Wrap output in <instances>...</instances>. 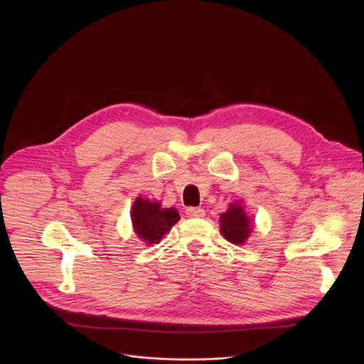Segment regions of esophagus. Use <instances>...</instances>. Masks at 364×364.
Listing matches in <instances>:
<instances>
[{
  "label": "esophagus",
  "instance_id": "esophagus-1",
  "mask_svg": "<svg viewBox=\"0 0 364 364\" xmlns=\"http://www.w3.org/2000/svg\"><path fill=\"white\" fill-rule=\"evenodd\" d=\"M186 215L187 218H194V219H198V218H204V210L200 209V207H188V209L186 210Z\"/></svg>",
  "mask_w": 364,
  "mask_h": 364
}]
</instances>
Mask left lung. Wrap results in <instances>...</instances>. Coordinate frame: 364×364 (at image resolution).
<instances>
[{
	"instance_id": "1",
	"label": "left lung",
	"mask_w": 364,
	"mask_h": 364,
	"mask_svg": "<svg viewBox=\"0 0 364 364\" xmlns=\"http://www.w3.org/2000/svg\"><path fill=\"white\" fill-rule=\"evenodd\" d=\"M220 232L233 245H243L252 233V222L240 203H232L220 215Z\"/></svg>"
}]
</instances>
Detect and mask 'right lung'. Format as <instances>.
I'll use <instances>...</instances> for the list:
<instances>
[{
	"label": "right lung",
	"instance_id": "add662e5",
	"mask_svg": "<svg viewBox=\"0 0 364 364\" xmlns=\"http://www.w3.org/2000/svg\"><path fill=\"white\" fill-rule=\"evenodd\" d=\"M131 220L136 236L148 243H159L163 236L180 220L174 207L163 209L160 203L138 197L131 210Z\"/></svg>",
	"mask_w": 364,
	"mask_h": 364
}]
</instances>
